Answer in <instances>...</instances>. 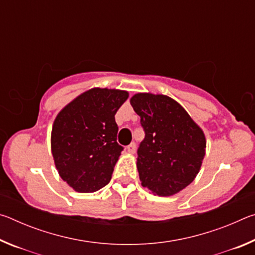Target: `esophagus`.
I'll return each mask as SVG.
<instances>
[{
  "label": "esophagus",
  "instance_id": "esophagus-1",
  "mask_svg": "<svg viewBox=\"0 0 255 255\" xmlns=\"http://www.w3.org/2000/svg\"><path fill=\"white\" fill-rule=\"evenodd\" d=\"M127 150H128V153H130V154H133L136 152V144L135 143H131L130 145H128L127 146Z\"/></svg>",
  "mask_w": 255,
  "mask_h": 255
}]
</instances>
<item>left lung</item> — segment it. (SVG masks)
<instances>
[{"instance_id": "8db88e82", "label": "left lung", "mask_w": 255, "mask_h": 255, "mask_svg": "<svg viewBox=\"0 0 255 255\" xmlns=\"http://www.w3.org/2000/svg\"><path fill=\"white\" fill-rule=\"evenodd\" d=\"M130 105L145 131L137 149L141 185L154 195L173 196L199 173L206 153L205 133L170 97L137 93Z\"/></svg>"}]
</instances>
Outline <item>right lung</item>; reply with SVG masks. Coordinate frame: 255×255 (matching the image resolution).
<instances>
[{
	"label": "right lung",
	"instance_id": "add662e5",
	"mask_svg": "<svg viewBox=\"0 0 255 255\" xmlns=\"http://www.w3.org/2000/svg\"><path fill=\"white\" fill-rule=\"evenodd\" d=\"M127 99V91L94 88L56 117L51 153L60 178L75 191L94 192L110 182L124 149L117 143L115 115Z\"/></svg>",
	"mask_w": 255,
	"mask_h": 255
}]
</instances>
